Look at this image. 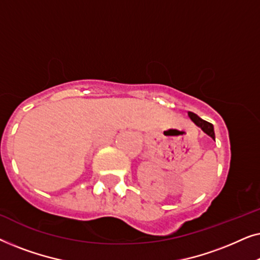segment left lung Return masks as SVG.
<instances>
[{"instance_id": "8db88e82", "label": "left lung", "mask_w": 260, "mask_h": 260, "mask_svg": "<svg viewBox=\"0 0 260 260\" xmlns=\"http://www.w3.org/2000/svg\"><path fill=\"white\" fill-rule=\"evenodd\" d=\"M188 116H189V118L193 120V122L197 124V125L199 127H201V130L204 131L205 134H207L208 136H211L213 140L215 141V134H214V127H213V125L211 123L206 122V120H204L202 118H200L198 115H195L194 112H188Z\"/></svg>"}]
</instances>
